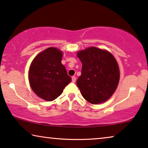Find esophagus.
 <instances>
[{"instance_id":"1","label":"esophagus","mask_w":148,"mask_h":148,"mask_svg":"<svg viewBox=\"0 0 148 148\" xmlns=\"http://www.w3.org/2000/svg\"><path fill=\"white\" fill-rule=\"evenodd\" d=\"M71 79H72V82H73V83L75 82V81H76V77H75L73 76Z\"/></svg>"}]
</instances>
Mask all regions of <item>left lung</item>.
Masks as SVG:
<instances>
[{
  "label": "left lung",
  "instance_id": "left-lung-1",
  "mask_svg": "<svg viewBox=\"0 0 148 148\" xmlns=\"http://www.w3.org/2000/svg\"><path fill=\"white\" fill-rule=\"evenodd\" d=\"M82 62V75L77 86L82 96L91 104L106 101L116 90L119 82V69L110 52L96 47L78 52Z\"/></svg>",
  "mask_w": 148,
  "mask_h": 148
}]
</instances>
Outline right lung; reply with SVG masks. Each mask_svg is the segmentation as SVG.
Instances as JSON below:
<instances>
[{"mask_svg":"<svg viewBox=\"0 0 148 148\" xmlns=\"http://www.w3.org/2000/svg\"><path fill=\"white\" fill-rule=\"evenodd\" d=\"M62 52L50 47L38 54L30 65L29 81L35 94L46 101H52L62 94L71 82L61 63Z\"/></svg>","mask_w":148,"mask_h":148,"instance_id":"right-lung-1","label":"right lung"}]
</instances>
